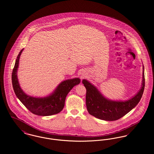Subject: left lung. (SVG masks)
I'll list each match as a JSON object with an SVG mask.
<instances>
[{
	"mask_svg": "<svg viewBox=\"0 0 154 154\" xmlns=\"http://www.w3.org/2000/svg\"><path fill=\"white\" fill-rule=\"evenodd\" d=\"M144 67L143 65L141 88L137 93L126 101H112L105 98L89 81L83 79L82 83L86 89V104L89 113L98 119L113 121L118 120L133 109L140 101L145 87Z\"/></svg>",
	"mask_w": 154,
	"mask_h": 154,
	"instance_id": "1",
	"label": "left lung"
}]
</instances>
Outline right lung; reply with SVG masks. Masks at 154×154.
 Here are the masks:
<instances>
[{
    "instance_id": "obj_1",
    "label": "right lung",
    "mask_w": 154,
    "mask_h": 154,
    "mask_svg": "<svg viewBox=\"0 0 154 154\" xmlns=\"http://www.w3.org/2000/svg\"><path fill=\"white\" fill-rule=\"evenodd\" d=\"M23 50L20 51L17 57L11 75L12 85L17 97L30 112L36 115L50 116L60 112L65 105L68 93L75 86L80 83L81 79L75 78L63 81L51 94L46 97H34L27 95L21 88L17 78L19 60Z\"/></svg>"
}]
</instances>
